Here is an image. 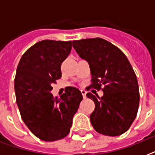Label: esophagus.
<instances>
[{"instance_id":"esophagus-1","label":"esophagus","mask_w":155,"mask_h":155,"mask_svg":"<svg viewBox=\"0 0 155 155\" xmlns=\"http://www.w3.org/2000/svg\"><path fill=\"white\" fill-rule=\"evenodd\" d=\"M81 94H82L83 97L86 98V91H85V90H84V89H81Z\"/></svg>"}]
</instances>
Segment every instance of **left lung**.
I'll list each match as a JSON object with an SVG mask.
<instances>
[{
  "instance_id": "left-lung-1",
  "label": "left lung",
  "mask_w": 155,
  "mask_h": 155,
  "mask_svg": "<svg viewBox=\"0 0 155 155\" xmlns=\"http://www.w3.org/2000/svg\"><path fill=\"white\" fill-rule=\"evenodd\" d=\"M73 47L90 67L89 88L100 90L99 97L91 93L95 109L90 115L93 128L100 134L117 136L126 132L135 120L139 104V90L135 71L120 49L101 38L73 41Z\"/></svg>"
}]
</instances>
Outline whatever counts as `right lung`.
Here are the masks:
<instances>
[{
  "mask_svg": "<svg viewBox=\"0 0 155 155\" xmlns=\"http://www.w3.org/2000/svg\"><path fill=\"white\" fill-rule=\"evenodd\" d=\"M71 48V41L42 40L23 54L16 69L14 86L21 118L43 141H55L68 135L83 99L75 87H68L60 98L51 93L52 84L62 77L61 65Z\"/></svg>",
  "mask_w": 155,
  "mask_h": 155,
  "instance_id": "right-lung-1",
  "label": "right lung"
}]
</instances>
